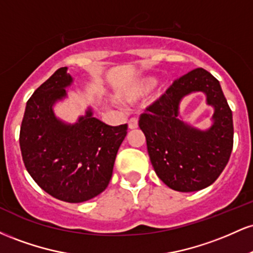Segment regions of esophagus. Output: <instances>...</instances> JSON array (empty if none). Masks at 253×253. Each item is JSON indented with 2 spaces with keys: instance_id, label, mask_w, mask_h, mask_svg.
<instances>
[{
  "instance_id": "1",
  "label": "esophagus",
  "mask_w": 253,
  "mask_h": 253,
  "mask_svg": "<svg viewBox=\"0 0 253 253\" xmlns=\"http://www.w3.org/2000/svg\"><path fill=\"white\" fill-rule=\"evenodd\" d=\"M128 127L130 129H134L138 127V119L136 118H130L128 120Z\"/></svg>"
}]
</instances>
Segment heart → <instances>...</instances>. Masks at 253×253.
<instances>
[{"label": "heart", "mask_w": 253, "mask_h": 253, "mask_svg": "<svg viewBox=\"0 0 253 253\" xmlns=\"http://www.w3.org/2000/svg\"><path fill=\"white\" fill-rule=\"evenodd\" d=\"M153 84H155V81L151 80V78H147V80L141 81V82L136 83L132 89L129 90L128 96L130 98H136L139 96H143V95L149 92L151 89H152Z\"/></svg>", "instance_id": "heart-1"}]
</instances>
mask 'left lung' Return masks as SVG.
I'll return each mask as SVG.
<instances>
[{
  "instance_id": "left-lung-1",
  "label": "left lung",
  "mask_w": 253,
  "mask_h": 253,
  "mask_svg": "<svg viewBox=\"0 0 253 253\" xmlns=\"http://www.w3.org/2000/svg\"><path fill=\"white\" fill-rule=\"evenodd\" d=\"M191 91L208 94L216 108L213 126L206 132L178 118L180 98ZM156 173L171 189L190 193L207 188L225 169L233 149L232 110L219 81L202 68L176 78L139 118Z\"/></svg>"
}]
</instances>
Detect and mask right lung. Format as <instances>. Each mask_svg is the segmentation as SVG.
<instances>
[{"label": "right lung", "instance_id": "obj_1", "mask_svg": "<svg viewBox=\"0 0 253 253\" xmlns=\"http://www.w3.org/2000/svg\"><path fill=\"white\" fill-rule=\"evenodd\" d=\"M71 81L66 68H60L33 92L19 140L26 169L37 184L60 201L78 203L108 187L128 126H109L90 110L72 126L57 120L52 104L65 96L64 88Z\"/></svg>", "mask_w": 253, "mask_h": 253}]
</instances>
